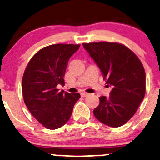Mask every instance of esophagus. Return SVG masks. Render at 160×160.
<instances>
[{
    "mask_svg": "<svg viewBox=\"0 0 160 160\" xmlns=\"http://www.w3.org/2000/svg\"><path fill=\"white\" fill-rule=\"evenodd\" d=\"M80 95H81V96H82V97H86V96L89 95V94H88V93H87V92H81V94H80Z\"/></svg>",
    "mask_w": 160,
    "mask_h": 160,
    "instance_id": "obj_1",
    "label": "esophagus"
}]
</instances>
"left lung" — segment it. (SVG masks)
Segmentation results:
<instances>
[{
  "instance_id": "1",
  "label": "left lung",
  "mask_w": 160,
  "mask_h": 160,
  "mask_svg": "<svg viewBox=\"0 0 160 160\" xmlns=\"http://www.w3.org/2000/svg\"><path fill=\"white\" fill-rule=\"evenodd\" d=\"M82 45L98 65L107 86L113 87L108 98H99L94 115L107 126H122L133 116L145 97V72L142 63L122 44L101 42Z\"/></svg>"
}]
</instances>
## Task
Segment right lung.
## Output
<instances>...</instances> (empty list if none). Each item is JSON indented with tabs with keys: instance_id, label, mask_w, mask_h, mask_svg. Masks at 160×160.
<instances>
[{
	"instance_id": "right-lung-1",
	"label": "right lung",
	"mask_w": 160,
	"mask_h": 160,
	"mask_svg": "<svg viewBox=\"0 0 160 160\" xmlns=\"http://www.w3.org/2000/svg\"><path fill=\"white\" fill-rule=\"evenodd\" d=\"M80 48L74 44H56L39 50L27 65L22 89L24 103L45 128L55 130L66 124L80 99L79 93L59 92L64 85L68 59Z\"/></svg>"
}]
</instances>
